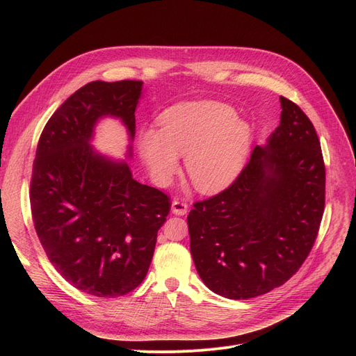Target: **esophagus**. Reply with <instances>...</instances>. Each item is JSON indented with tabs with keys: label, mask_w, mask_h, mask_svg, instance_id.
I'll return each instance as SVG.
<instances>
[{
	"label": "esophagus",
	"mask_w": 356,
	"mask_h": 356,
	"mask_svg": "<svg viewBox=\"0 0 356 356\" xmlns=\"http://www.w3.org/2000/svg\"><path fill=\"white\" fill-rule=\"evenodd\" d=\"M188 208H189V204L183 202V200H173L172 202V212L175 215H179V216L186 215V213H188Z\"/></svg>",
	"instance_id": "1"
}]
</instances>
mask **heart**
<instances>
[{
	"mask_svg": "<svg viewBox=\"0 0 356 356\" xmlns=\"http://www.w3.org/2000/svg\"><path fill=\"white\" fill-rule=\"evenodd\" d=\"M160 128H145L138 152L156 181L167 183L186 157V170L202 192H216L234 181L244 167L252 140L251 125L229 105L203 101L167 109Z\"/></svg>",
	"mask_w": 356,
	"mask_h": 356,
	"instance_id": "b5f03b06",
	"label": "heart"
}]
</instances>
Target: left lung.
Wrapping results in <instances>:
<instances>
[{
    "label": "left lung",
    "mask_w": 356,
    "mask_h": 356,
    "mask_svg": "<svg viewBox=\"0 0 356 356\" xmlns=\"http://www.w3.org/2000/svg\"><path fill=\"white\" fill-rule=\"evenodd\" d=\"M280 125L228 189L188 216L202 282L232 300L284 284L307 258L325 211L321 141L305 112L280 97Z\"/></svg>",
    "instance_id": "1"
}]
</instances>
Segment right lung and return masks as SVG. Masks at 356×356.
<instances>
[{
  "label": "right lung",
  "instance_id": "right-lung-1",
  "mask_svg": "<svg viewBox=\"0 0 356 356\" xmlns=\"http://www.w3.org/2000/svg\"><path fill=\"white\" fill-rule=\"evenodd\" d=\"M143 82H90L47 121L30 184L34 228L50 263L67 283L97 297H118L141 284L170 199L133 179L125 160L93 149L99 120L121 121L133 156Z\"/></svg>",
  "mask_w": 356,
  "mask_h": 356
}]
</instances>
